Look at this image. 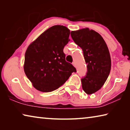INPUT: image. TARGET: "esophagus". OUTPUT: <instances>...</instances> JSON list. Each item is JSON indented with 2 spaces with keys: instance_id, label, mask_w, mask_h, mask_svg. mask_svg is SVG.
I'll return each mask as SVG.
<instances>
[{
  "instance_id": "esophagus-1",
  "label": "esophagus",
  "mask_w": 130,
  "mask_h": 130,
  "mask_svg": "<svg viewBox=\"0 0 130 130\" xmlns=\"http://www.w3.org/2000/svg\"><path fill=\"white\" fill-rule=\"evenodd\" d=\"M72 64H73V65L74 66V67H76V62H73V63H72Z\"/></svg>"
}]
</instances>
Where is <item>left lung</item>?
I'll return each instance as SVG.
<instances>
[{"instance_id":"obj_1","label":"left lung","mask_w":130,"mask_h":130,"mask_svg":"<svg viewBox=\"0 0 130 130\" xmlns=\"http://www.w3.org/2000/svg\"><path fill=\"white\" fill-rule=\"evenodd\" d=\"M71 37L82 49L87 72L81 78L82 88L88 94L99 91L108 77L111 67L107 44L100 35L88 28L71 31Z\"/></svg>"}]
</instances>
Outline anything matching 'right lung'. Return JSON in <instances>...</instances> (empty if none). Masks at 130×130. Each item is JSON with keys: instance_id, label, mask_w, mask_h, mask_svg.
Instances as JSON below:
<instances>
[{"instance_id": "obj_1", "label": "right lung", "mask_w": 130, "mask_h": 130, "mask_svg": "<svg viewBox=\"0 0 130 130\" xmlns=\"http://www.w3.org/2000/svg\"><path fill=\"white\" fill-rule=\"evenodd\" d=\"M70 30L55 25L41 34L25 53L24 71L35 88L49 92L63 85L76 69L63 52L70 41Z\"/></svg>"}]
</instances>
